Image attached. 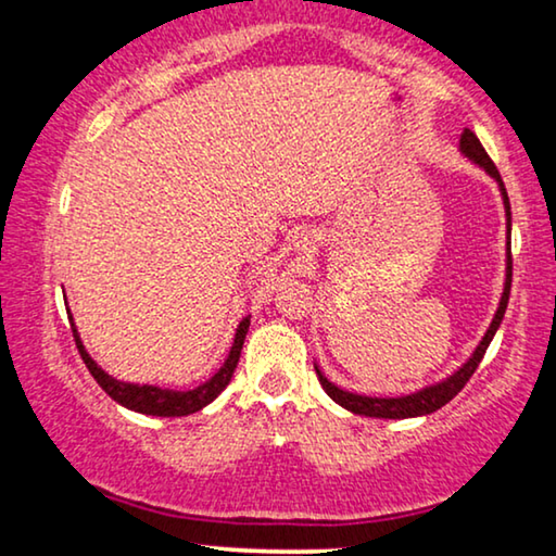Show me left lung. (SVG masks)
Here are the masks:
<instances>
[{"label":"left lung","mask_w":556,"mask_h":556,"mask_svg":"<svg viewBox=\"0 0 556 556\" xmlns=\"http://www.w3.org/2000/svg\"><path fill=\"white\" fill-rule=\"evenodd\" d=\"M460 154L468 156L470 162L481 166V169L489 174L491 179H496L498 185V192H501V200H504V210H506V230H508V240H511V204H508V194H506V187L504 181H501V174L496 169V164L491 162V156L485 154V149L481 147V141H478V136L466 128L460 136ZM508 293H511V242H506V280H504V293H501V301H498V308L496 314H493V321L489 326V331L483 333L481 344L476 346V352L468 356L466 364H460L458 369L453 371L451 377L440 379L435 384H428L422 387V390H417L413 394H402V397H367V394H356V392H346L337 387L333 382L326 379V375L321 369L316 367V375H318V382L326 390V394L341 405L349 413L354 415H367V417H384V420H405V417H420V415H430L440 409L443 405H447L455 394H458L463 387L470 377H473V371L478 369V364H481L485 349L496 337L501 321H504V314H506V306H508Z\"/></svg>","instance_id":"8db88e82"}]
</instances>
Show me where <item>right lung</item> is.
I'll list each match as a JSON object with an SVG mask.
<instances>
[{"label":"right lung","instance_id":"add662e5","mask_svg":"<svg viewBox=\"0 0 556 556\" xmlns=\"http://www.w3.org/2000/svg\"><path fill=\"white\" fill-rule=\"evenodd\" d=\"M71 321H73V318H71ZM248 326H250V316L242 318V321L238 324V329H235V341L230 346V354H227V359L223 362V367H219L215 375L207 379V382H202L200 387H194V390H187V392L164 390V387H156V384L121 382V379L111 377L109 371L98 367L93 356L86 352V346H83L80 333H78V329H75V324H71V329H73V337H75V346H78V352L83 356V362H86L88 371L93 375L96 382L103 387L105 394H109L111 400H116L118 405H124V407L134 409V413H141V415L185 417V415L197 413V409L207 407L210 402L215 400L227 384H230V379L235 375V367H238V362H240L242 344H245Z\"/></svg>","mask_w":556,"mask_h":556}]
</instances>
